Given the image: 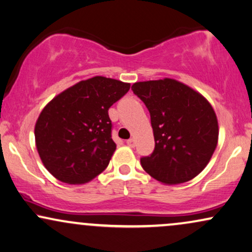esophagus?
I'll list each match as a JSON object with an SVG mask.
<instances>
[{
    "mask_svg": "<svg viewBox=\"0 0 252 252\" xmlns=\"http://www.w3.org/2000/svg\"><path fill=\"white\" fill-rule=\"evenodd\" d=\"M126 144H128L130 148H133V146L136 145V141L133 138H130V139H128V141H126Z\"/></svg>",
    "mask_w": 252,
    "mask_h": 252,
    "instance_id": "esophagus-1",
    "label": "esophagus"
}]
</instances>
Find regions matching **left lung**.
<instances>
[{
    "label": "left lung",
    "mask_w": 252,
    "mask_h": 252,
    "mask_svg": "<svg viewBox=\"0 0 252 252\" xmlns=\"http://www.w3.org/2000/svg\"><path fill=\"white\" fill-rule=\"evenodd\" d=\"M131 89L148 108L155 136L154 152L141 158L142 167L166 185L192 180L218 145V117L212 104L174 79L135 82Z\"/></svg>",
    "instance_id": "obj_1"
}]
</instances>
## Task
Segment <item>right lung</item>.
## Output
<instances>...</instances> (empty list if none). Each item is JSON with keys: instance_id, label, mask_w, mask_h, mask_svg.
I'll list each match as a JSON object with an SVG mask.
<instances>
[{"instance_id": "obj_1", "label": "right lung", "mask_w": 252, "mask_h": 252, "mask_svg": "<svg viewBox=\"0 0 252 252\" xmlns=\"http://www.w3.org/2000/svg\"><path fill=\"white\" fill-rule=\"evenodd\" d=\"M130 84L94 76L57 95L34 126L37 151L46 170L66 184H86L106 170L116 150L108 110Z\"/></svg>"}]
</instances>
